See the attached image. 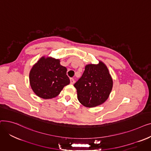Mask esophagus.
Here are the masks:
<instances>
[{
    "instance_id": "esophagus-1",
    "label": "esophagus",
    "mask_w": 151,
    "mask_h": 151,
    "mask_svg": "<svg viewBox=\"0 0 151 151\" xmlns=\"http://www.w3.org/2000/svg\"><path fill=\"white\" fill-rule=\"evenodd\" d=\"M75 83V80L73 78H70V84H73Z\"/></svg>"
}]
</instances>
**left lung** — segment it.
Here are the masks:
<instances>
[{"mask_svg": "<svg viewBox=\"0 0 151 151\" xmlns=\"http://www.w3.org/2000/svg\"><path fill=\"white\" fill-rule=\"evenodd\" d=\"M113 84L107 67L99 61L98 64L86 65L82 76L74 86L79 101L86 107L93 108L104 104L108 99Z\"/></svg>", "mask_w": 151, "mask_h": 151, "instance_id": "obj_1", "label": "left lung"}]
</instances>
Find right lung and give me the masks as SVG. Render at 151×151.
Listing matches in <instances>:
<instances>
[{"mask_svg":"<svg viewBox=\"0 0 151 151\" xmlns=\"http://www.w3.org/2000/svg\"><path fill=\"white\" fill-rule=\"evenodd\" d=\"M67 70L60 64L59 59L42 57L30 71L32 89L38 97L44 99L57 97L64 86L70 84Z\"/></svg>","mask_w":151,"mask_h":151,"instance_id":"1","label":"right lung"}]
</instances>
